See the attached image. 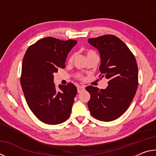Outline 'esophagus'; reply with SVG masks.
I'll return each mask as SVG.
<instances>
[{
	"label": "esophagus",
	"instance_id": "34e87169",
	"mask_svg": "<svg viewBox=\"0 0 156 156\" xmlns=\"http://www.w3.org/2000/svg\"><path fill=\"white\" fill-rule=\"evenodd\" d=\"M77 89H78V93H80V92L84 90V86H78L77 87Z\"/></svg>",
	"mask_w": 156,
	"mask_h": 156
}]
</instances>
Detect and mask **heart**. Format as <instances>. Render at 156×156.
Returning <instances> with one entry per match:
<instances>
[{
    "label": "heart",
    "mask_w": 156,
    "mask_h": 156,
    "mask_svg": "<svg viewBox=\"0 0 156 156\" xmlns=\"http://www.w3.org/2000/svg\"><path fill=\"white\" fill-rule=\"evenodd\" d=\"M94 51H87V56H89V55H90V54H94ZM73 56H71L70 58H69V62H72V60H73ZM78 77L79 78H80V79H83L84 78H83V76H82V75H80V74H78Z\"/></svg>",
    "instance_id": "obj_1"
}]
</instances>
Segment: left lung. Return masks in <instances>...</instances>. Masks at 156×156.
I'll return each mask as SVG.
<instances>
[{"label":"left lung","mask_w":156,"mask_h":156,"mask_svg":"<svg viewBox=\"0 0 156 156\" xmlns=\"http://www.w3.org/2000/svg\"><path fill=\"white\" fill-rule=\"evenodd\" d=\"M88 43L98 50L101 59V78L109 80L106 89L86 87L91 95L88 107L95 118L109 122L128 109L138 85V69L134 55L119 38L104 35L89 38Z\"/></svg>","instance_id":"8db88e82"}]
</instances>
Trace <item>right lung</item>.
I'll use <instances>...</instances> for the list:
<instances>
[{
	"instance_id": "add662e5",
	"label": "right lung",
	"mask_w": 156,
	"mask_h": 156,
	"mask_svg": "<svg viewBox=\"0 0 156 156\" xmlns=\"http://www.w3.org/2000/svg\"><path fill=\"white\" fill-rule=\"evenodd\" d=\"M77 43L46 37L29 47L23 58L20 84L26 101L39 120L48 125H58L68 119L77 89L72 83L58 86L54 73L65 67L67 54Z\"/></svg>"
}]
</instances>
